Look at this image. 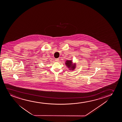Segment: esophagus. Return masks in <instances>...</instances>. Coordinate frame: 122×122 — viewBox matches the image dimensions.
Masks as SVG:
<instances>
[{
    "label": "esophagus",
    "mask_w": 122,
    "mask_h": 122,
    "mask_svg": "<svg viewBox=\"0 0 122 122\" xmlns=\"http://www.w3.org/2000/svg\"><path fill=\"white\" fill-rule=\"evenodd\" d=\"M55 60L56 61H57V62H58L59 61V59L58 58L55 59Z\"/></svg>",
    "instance_id": "1"
}]
</instances>
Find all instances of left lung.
I'll list each match as a JSON object with an SVG mask.
<instances>
[{
  "label": "left lung",
  "instance_id": "8db88e82",
  "mask_svg": "<svg viewBox=\"0 0 122 122\" xmlns=\"http://www.w3.org/2000/svg\"><path fill=\"white\" fill-rule=\"evenodd\" d=\"M66 62V65L68 68H70L71 70H74L75 68V64H73L71 60H67Z\"/></svg>",
  "mask_w": 122,
  "mask_h": 122
}]
</instances>
